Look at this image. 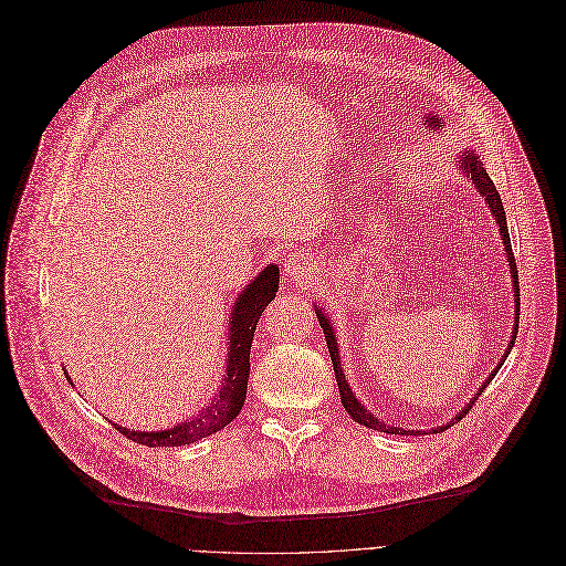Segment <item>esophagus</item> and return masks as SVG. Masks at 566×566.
Here are the masks:
<instances>
[{"label": "esophagus", "instance_id": "obj_1", "mask_svg": "<svg viewBox=\"0 0 566 566\" xmlns=\"http://www.w3.org/2000/svg\"><path fill=\"white\" fill-rule=\"evenodd\" d=\"M317 268V260L308 253H298L285 260V276L290 281H308Z\"/></svg>", "mask_w": 566, "mask_h": 566}]
</instances>
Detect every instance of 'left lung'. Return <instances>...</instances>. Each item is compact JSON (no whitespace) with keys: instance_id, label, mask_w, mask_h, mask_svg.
Here are the masks:
<instances>
[{"instance_id":"8db88e82","label":"left lung","mask_w":566,"mask_h":566,"mask_svg":"<svg viewBox=\"0 0 566 566\" xmlns=\"http://www.w3.org/2000/svg\"><path fill=\"white\" fill-rule=\"evenodd\" d=\"M459 164H461V171L467 174V178H471L473 180V185H475V189L480 191V196L484 198L486 201V206L491 208V214L495 217V223H497V230H501V235H503V244H505V251H507V262H510V274H512V283H514V302H516V322H514V331H512V340H510V347H507V354H510V349L514 347V340H516V334H518V308H521V294H518V270H516V260H514V253H512V242H510V230H507V219H505V208H503V201H501V196H497V191H495V185H493V180L489 178V174L484 171V166H482V161L478 159V155L475 153H467L463 155L461 159H459ZM315 313H317V319H319V326L324 328V338H326V347H328V354H331V360H334V373H336V381H338V388H340V400H343V407H345V411L356 420V422H360V424H365V427H370V429H377V431H386V434H402V437H418L420 431H416V429H402V427H386L379 418H375V413H370L368 409L365 407H360V402L356 400L354 397V392H352V388H349V384L345 381V375H343V365H340V356H338V343H336V336H334V326H331V322L326 319V313H322V308H315ZM505 358L507 356H503V360L497 363V368H503V363H505ZM497 368L486 377V381L482 384V388L475 392V397L473 400L463 407L448 424H441V427H437L434 431H443V429H448V427H452L454 422H459L463 416L469 413V409L475 405V400L478 397L484 392V388L489 386V381L495 377V373H497Z\"/></svg>"}]
</instances>
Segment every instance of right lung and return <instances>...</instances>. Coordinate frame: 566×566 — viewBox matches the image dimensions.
I'll return each mask as SVG.
<instances>
[{
    "mask_svg": "<svg viewBox=\"0 0 566 566\" xmlns=\"http://www.w3.org/2000/svg\"><path fill=\"white\" fill-rule=\"evenodd\" d=\"M279 290V268L270 264L268 270L260 272L238 296L235 306L230 313L228 324V340L230 352L226 360V375L223 386L214 395V400L198 411L193 418L180 422L178 427L161 429V431H129L125 427L114 424L123 437L129 441L148 446V448H176V446H189L201 441L214 431L223 429L230 420L242 411L247 400V384H249V354L251 343L255 334V324L262 315V311L272 304Z\"/></svg>",
    "mask_w": 566,
    "mask_h": 566,
    "instance_id": "add662e5",
    "label": "right lung"
}]
</instances>
